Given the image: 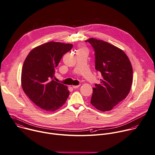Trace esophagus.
<instances>
[{
	"instance_id": "1",
	"label": "esophagus",
	"mask_w": 155,
	"mask_h": 155,
	"mask_svg": "<svg viewBox=\"0 0 155 155\" xmlns=\"http://www.w3.org/2000/svg\"><path fill=\"white\" fill-rule=\"evenodd\" d=\"M80 86V85H77V86H72V87L74 88V89H76V88H78V87H79Z\"/></svg>"
}]
</instances>
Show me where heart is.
<instances>
[{
	"label": "heart",
	"mask_w": 155,
	"mask_h": 155,
	"mask_svg": "<svg viewBox=\"0 0 155 155\" xmlns=\"http://www.w3.org/2000/svg\"><path fill=\"white\" fill-rule=\"evenodd\" d=\"M80 50H84V48H80Z\"/></svg>",
	"instance_id": "b5f03b06"
}]
</instances>
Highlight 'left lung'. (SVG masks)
Segmentation results:
<instances>
[{
	"label": "left lung",
	"mask_w": 155,
	"mask_h": 155,
	"mask_svg": "<svg viewBox=\"0 0 155 155\" xmlns=\"http://www.w3.org/2000/svg\"><path fill=\"white\" fill-rule=\"evenodd\" d=\"M95 51V69L100 72V84L93 87L91 104L99 111L111 110L128 95L133 81V68L124 51L102 40L91 38Z\"/></svg>",
	"instance_id": "8db88e82"
}]
</instances>
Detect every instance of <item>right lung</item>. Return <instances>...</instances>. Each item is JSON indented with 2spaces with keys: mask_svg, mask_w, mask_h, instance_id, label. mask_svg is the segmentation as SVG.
I'll list each match as a JSON object with an SVG mask.
<instances>
[{
  "mask_svg": "<svg viewBox=\"0 0 155 155\" xmlns=\"http://www.w3.org/2000/svg\"><path fill=\"white\" fill-rule=\"evenodd\" d=\"M73 45L51 41L32 49L22 69L21 85L34 104L47 112L60 108L66 103L69 91L67 86L53 80L55 68Z\"/></svg>",
  "mask_w": 155,
  "mask_h": 155,
  "instance_id": "1",
  "label": "right lung"
}]
</instances>
